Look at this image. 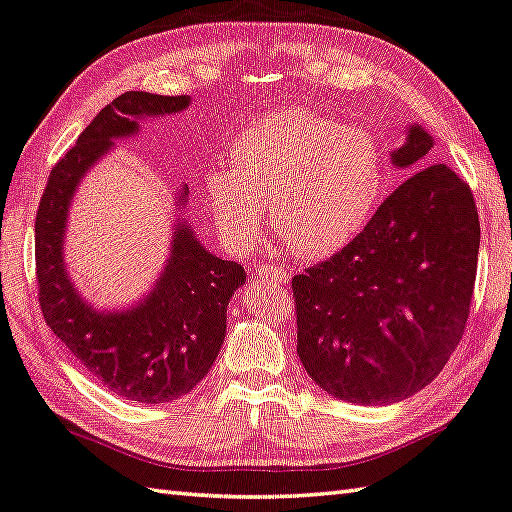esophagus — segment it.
<instances>
[{
    "label": "esophagus",
    "mask_w": 512,
    "mask_h": 512,
    "mask_svg": "<svg viewBox=\"0 0 512 512\" xmlns=\"http://www.w3.org/2000/svg\"><path fill=\"white\" fill-rule=\"evenodd\" d=\"M255 275L259 280H266V282H275V284H286L288 282V273L284 271L282 266H275L271 262H262L255 266Z\"/></svg>",
    "instance_id": "34e87169"
}]
</instances>
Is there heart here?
<instances>
[{
    "instance_id": "heart-1",
    "label": "heart",
    "mask_w": 512,
    "mask_h": 512,
    "mask_svg": "<svg viewBox=\"0 0 512 512\" xmlns=\"http://www.w3.org/2000/svg\"><path fill=\"white\" fill-rule=\"evenodd\" d=\"M232 165L206 176L212 217L224 237L248 248L264 224L304 257H324L356 239L383 197V145L365 127L288 109L237 136Z\"/></svg>"
}]
</instances>
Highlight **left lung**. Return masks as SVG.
<instances>
[{
  "label": "left lung",
  "mask_w": 512,
  "mask_h": 512,
  "mask_svg": "<svg viewBox=\"0 0 512 512\" xmlns=\"http://www.w3.org/2000/svg\"><path fill=\"white\" fill-rule=\"evenodd\" d=\"M434 138L407 127L392 152L410 167L360 235L293 277L297 356L324 392L389 405L430 385L466 329L479 257L475 197L448 165L423 159Z\"/></svg>",
  "instance_id": "left-lung-1"
}]
</instances>
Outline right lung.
<instances>
[{"instance_id":"1","label":"right lung","mask_w":512,"mask_h":512,"mask_svg":"<svg viewBox=\"0 0 512 512\" xmlns=\"http://www.w3.org/2000/svg\"><path fill=\"white\" fill-rule=\"evenodd\" d=\"M190 107V96L127 91L100 111L53 167L35 219L40 306L51 331L109 392L136 403H170L208 374L226 338L230 297L246 282L244 266L212 255L194 235L176 192L170 255L154 286L127 309L100 311L80 295L64 266L69 208L80 181L118 138L141 132V120Z\"/></svg>"}]
</instances>
